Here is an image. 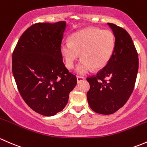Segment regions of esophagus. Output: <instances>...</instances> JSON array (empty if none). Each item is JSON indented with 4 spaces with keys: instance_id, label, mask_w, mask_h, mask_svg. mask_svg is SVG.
I'll return each instance as SVG.
<instances>
[{
    "instance_id": "obj_1",
    "label": "esophagus",
    "mask_w": 147,
    "mask_h": 147,
    "mask_svg": "<svg viewBox=\"0 0 147 147\" xmlns=\"http://www.w3.org/2000/svg\"><path fill=\"white\" fill-rule=\"evenodd\" d=\"M76 79H77V83L78 84H79L80 82H81V81H83L84 80H85V78L84 77H82V76H77L76 77Z\"/></svg>"
}]
</instances>
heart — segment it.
Masks as SVG:
<instances>
[{"label": "heart", "instance_id": "obj_1", "mask_svg": "<svg viewBox=\"0 0 147 147\" xmlns=\"http://www.w3.org/2000/svg\"><path fill=\"white\" fill-rule=\"evenodd\" d=\"M71 42L63 41L60 52L66 66L72 69L80 52L82 60L76 71L85 75L93 69H102L110 61L115 47V38L111 31L97 28H86L71 34Z\"/></svg>", "mask_w": 147, "mask_h": 147}]
</instances>
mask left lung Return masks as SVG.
I'll return each instance as SVG.
<instances>
[{
  "instance_id": "1",
  "label": "left lung",
  "mask_w": 147,
  "mask_h": 147,
  "mask_svg": "<svg viewBox=\"0 0 147 147\" xmlns=\"http://www.w3.org/2000/svg\"><path fill=\"white\" fill-rule=\"evenodd\" d=\"M115 37L110 61L96 76L88 77L89 106L97 113L110 115L124 106L132 93L139 68L138 54L127 32L107 23Z\"/></svg>"
}]
</instances>
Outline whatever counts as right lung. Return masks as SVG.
<instances>
[{"label":"right lung","mask_w":147,"mask_h":147,"mask_svg":"<svg viewBox=\"0 0 147 147\" xmlns=\"http://www.w3.org/2000/svg\"><path fill=\"white\" fill-rule=\"evenodd\" d=\"M66 25L64 21L34 24L21 35L12 56L20 94L32 110L45 116L64 108L77 83L60 52Z\"/></svg>","instance_id":"1"}]
</instances>
